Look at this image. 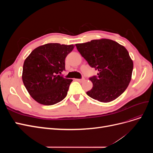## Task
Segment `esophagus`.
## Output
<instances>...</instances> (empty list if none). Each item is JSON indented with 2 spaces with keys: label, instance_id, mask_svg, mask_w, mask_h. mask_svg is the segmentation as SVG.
<instances>
[{
  "label": "esophagus",
  "instance_id": "34e87169",
  "mask_svg": "<svg viewBox=\"0 0 153 153\" xmlns=\"http://www.w3.org/2000/svg\"><path fill=\"white\" fill-rule=\"evenodd\" d=\"M76 80L79 82H82L84 81V78H82V79H76Z\"/></svg>",
  "mask_w": 153,
  "mask_h": 153
}]
</instances>
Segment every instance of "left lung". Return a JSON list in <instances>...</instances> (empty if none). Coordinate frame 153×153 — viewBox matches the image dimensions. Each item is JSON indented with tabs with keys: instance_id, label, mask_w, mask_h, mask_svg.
Returning a JSON list of instances; mask_svg holds the SVG:
<instances>
[{
	"instance_id": "8db88e82",
	"label": "left lung",
	"mask_w": 153,
	"mask_h": 153,
	"mask_svg": "<svg viewBox=\"0 0 153 153\" xmlns=\"http://www.w3.org/2000/svg\"><path fill=\"white\" fill-rule=\"evenodd\" d=\"M89 66L98 71L90 78L93 86L87 94L100 102H110L121 96L131 79L133 62L124 46L109 39L76 44Z\"/></svg>"
}]
</instances>
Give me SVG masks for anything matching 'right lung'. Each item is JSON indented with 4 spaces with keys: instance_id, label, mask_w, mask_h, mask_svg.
<instances>
[{
    "instance_id": "right-lung-1",
    "label": "right lung",
    "mask_w": 153,
    "mask_h": 153,
    "mask_svg": "<svg viewBox=\"0 0 153 153\" xmlns=\"http://www.w3.org/2000/svg\"><path fill=\"white\" fill-rule=\"evenodd\" d=\"M75 45L47 43L35 48L24 63L22 80L29 94L44 105L56 104L65 98L73 81L61 76L65 58Z\"/></svg>"
}]
</instances>
